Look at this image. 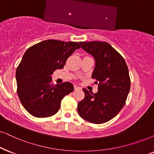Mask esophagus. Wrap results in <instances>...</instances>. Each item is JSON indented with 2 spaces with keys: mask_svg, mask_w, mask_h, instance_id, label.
Masks as SVG:
<instances>
[{
  "mask_svg": "<svg viewBox=\"0 0 154 154\" xmlns=\"http://www.w3.org/2000/svg\"><path fill=\"white\" fill-rule=\"evenodd\" d=\"M74 88H75V90H77V89H81V87L77 86V85H75V86H74Z\"/></svg>",
  "mask_w": 154,
  "mask_h": 154,
  "instance_id": "esophagus-1",
  "label": "esophagus"
}]
</instances>
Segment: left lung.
Masks as SVG:
<instances>
[{
    "label": "left lung",
    "mask_w": 154,
    "mask_h": 154,
    "mask_svg": "<svg viewBox=\"0 0 154 154\" xmlns=\"http://www.w3.org/2000/svg\"><path fill=\"white\" fill-rule=\"evenodd\" d=\"M82 48L93 56L91 77L98 91L84 88L85 98L77 105L79 116L93 124H103L116 116L125 104L130 90L129 69L121 54L106 42H80Z\"/></svg>",
    "instance_id": "8db88e82"
}]
</instances>
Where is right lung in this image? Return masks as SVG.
I'll return each instance as SVG.
<instances>
[{"label": "right lung", "mask_w": 154, "mask_h": 154, "mask_svg": "<svg viewBox=\"0 0 154 154\" xmlns=\"http://www.w3.org/2000/svg\"><path fill=\"white\" fill-rule=\"evenodd\" d=\"M80 48L77 42L48 40L26 50L16 69L17 91L23 107L31 115H54L61 100L73 91V85L68 82L54 85L51 75L63 69L67 58Z\"/></svg>", "instance_id": "1"}]
</instances>
